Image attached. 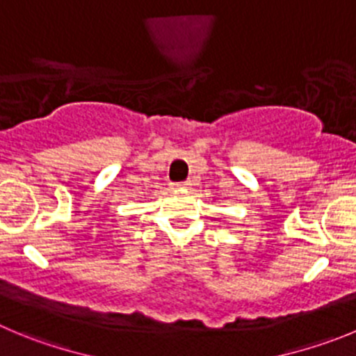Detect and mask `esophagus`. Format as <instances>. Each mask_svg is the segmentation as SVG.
<instances>
[{"mask_svg": "<svg viewBox=\"0 0 356 356\" xmlns=\"http://www.w3.org/2000/svg\"><path fill=\"white\" fill-rule=\"evenodd\" d=\"M189 186H191V182H182V184H175V188L186 189V188H189Z\"/></svg>", "mask_w": 356, "mask_h": 356, "instance_id": "esophagus-1", "label": "esophagus"}]
</instances>
